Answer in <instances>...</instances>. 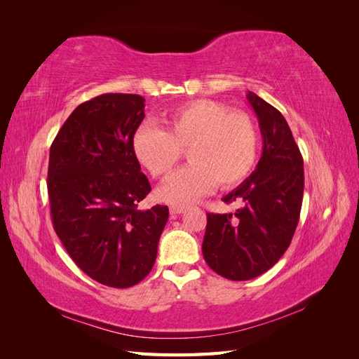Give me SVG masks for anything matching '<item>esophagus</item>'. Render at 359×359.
Returning <instances> with one entry per match:
<instances>
[{
  "mask_svg": "<svg viewBox=\"0 0 359 359\" xmlns=\"http://www.w3.org/2000/svg\"><path fill=\"white\" fill-rule=\"evenodd\" d=\"M186 206H170L169 208V211H170V214L172 215H177V214H182V212H186Z\"/></svg>",
  "mask_w": 359,
  "mask_h": 359,
  "instance_id": "obj_1",
  "label": "esophagus"
}]
</instances>
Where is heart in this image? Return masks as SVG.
Masks as SVG:
<instances>
[{
    "instance_id": "1",
    "label": "heart",
    "mask_w": 359,
    "mask_h": 359,
    "mask_svg": "<svg viewBox=\"0 0 359 359\" xmlns=\"http://www.w3.org/2000/svg\"><path fill=\"white\" fill-rule=\"evenodd\" d=\"M259 132L253 118L217 100L201 99L163 118V128L142 124L132 137L136 160L154 178H163L187 149L189 165L178 169L158 189V198L189 205L208 194L215 184L229 189L253 169Z\"/></svg>"
}]
</instances>
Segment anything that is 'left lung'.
<instances>
[{
	"label": "left lung",
	"instance_id": "8db88e82",
	"mask_svg": "<svg viewBox=\"0 0 359 359\" xmlns=\"http://www.w3.org/2000/svg\"><path fill=\"white\" fill-rule=\"evenodd\" d=\"M247 100L259 119L262 157L255 172L223 202L243 201L232 214H206L202 253L219 276L243 281L259 277L285 255L298 226L304 161L285 116L248 91Z\"/></svg>",
	"mask_w": 359,
	"mask_h": 359
}]
</instances>
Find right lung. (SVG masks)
Masks as SVG:
<instances>
[{
  "label": "right lung",
  "instance_id": "add662e5",
  "mask_svg": "<svg viewBox=\"0 0 359 359\" xmlns=\"http://www.w3.org/2000/svg\"><path fill=\"white\" fill-rule=\"evenodd\" d=\"M137 94H102L79 104L49 153L48 193L53 229L83 273L124 289L153 269L169 210H137L151 191L132 151L145 118Z\"/></svg>",
  "mask_w": 359,
  "mask_h": 359
}]
</instances>
